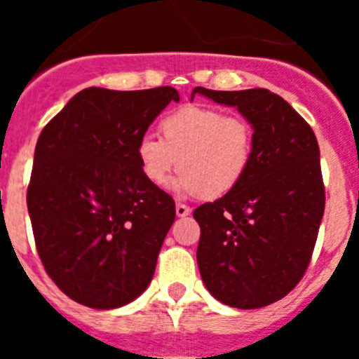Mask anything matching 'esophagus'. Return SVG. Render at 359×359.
<instances>
[{"label":"esophagus","mask_w":359,"mask_h":359,"mask_svg":"<svg viewBox=\"0 0 359 359\" xmlns=\"http://www.w3.org/2000/svg\"><path fill=\"white\" fill-rule=\"evenodd\" d=\"M190 208L187 207V205H183V203H177L176 205V214H177V217H185V215H189L190 214Z\"/></svg>","instance_id":"obj_1"}]
</instances>
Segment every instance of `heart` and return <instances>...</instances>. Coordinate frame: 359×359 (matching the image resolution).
Returning a JSON list of instances; mask_svg holds the SVG:
<instances>
[{
	"label": "heart",
	"mask_w": 359,
	"mask_h": 359,
	"mask_svg": "<svg viewBox=\"0 0 359 359\" xmlns=\"http://www.w3.org/2000/svg\"><path fill=\"white\" fill-rule=\"evenodd\" d=\"M160 136L144 135L136 156L147 182L161 187L180 163L174 190L217 199L241 185L255 158V128L241 115L187 104L165 115Z\"/></svg>",
	"instance_id": "b5f03b06"
}]
</instances>
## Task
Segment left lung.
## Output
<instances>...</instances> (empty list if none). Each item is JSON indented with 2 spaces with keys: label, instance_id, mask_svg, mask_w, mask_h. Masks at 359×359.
Here are the masks:
<instances>
[{
  "label": "left lung",
  "instance_id": "1",
  "mask_svg": "<svg viewBox=\"0 0 359 359\" xmlns=\"http://www.w3.org/2000/svg\"><path fill=\"white\" fill-rule=\"evenodd\" d=\"M255 128V158L230 194L194 210L198 266L219 302L257 309L286 297L306 273L325 208L320 149L309 123L264 88L214 91Z\"/></svg>",
  "mask_w": 359,
  "mask_h": 359
}]
</instances>
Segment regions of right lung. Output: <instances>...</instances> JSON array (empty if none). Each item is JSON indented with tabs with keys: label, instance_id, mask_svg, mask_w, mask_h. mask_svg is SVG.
Returning a JSON list of instances; mask_svg holds the SVG:
<instances>
[{
	"label": "right lung",
	"instance_id": "add662e5",
	"mask_svg": "<svg viewBox=\"0 0 359 359\" xmlns=\"http://www.w3.org/2000/svg\"><path fill=\"white\" fill-rule=\"evenodd\" d=\"M180 95L86 88L44 129L27 205L46 273L72 300L115 309L149 286L176 217L174 199L147 182L136 144Z\"/></svg>",
	"mask_w": 359,
	"mask_h": 359
}]
</instances>
